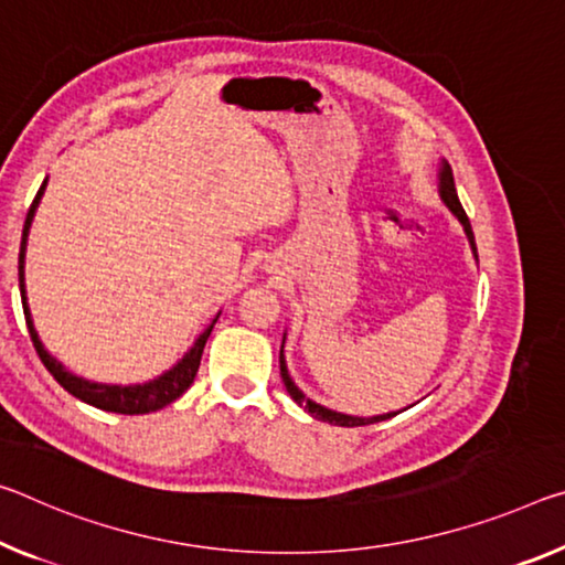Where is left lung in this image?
Listing matches in <instances>:
<instances>
[{"label":"left lung","mask_w":565,"mask_h":565,"mask_svg":"<svg viewBox=\"0 0 565 565\" xmlns=\"http://www.w3.org/2000/svg\"><path fill=\"white\" fill-rule=\"evenodd\" d=\"M440 195L443 201L447 203V209H450L455 216H458V221L462 223L465 234H468L470 238V246H472V254L478 256V248H476V236H472V228H470V218L468 213H465V209L458 201V191H455V181H452V168L443 163V170H440ZM279 364H281V380L286 384V392H289L291 399L297 402V405H301L303 409L309 412L311 417L321 419V423H329V425H339V427H360V425H372V423H382V419H390L395 417L397 412H390V415H380V417H352V415H342V412H334V409H327L317 405V402H311L303 392L297 387V384L291 382L289 377V370H286V362H284V347H281V354H279Z\"/></svg>","instance_id":"1"}]
</instances>
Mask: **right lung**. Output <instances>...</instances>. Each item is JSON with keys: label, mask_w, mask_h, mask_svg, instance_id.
<instances>
[{"label": "right lung", "mask_w": 565, "mask_h": 565, "mask_svg": "<svg viewBox=\"0 0 565 565\" xmlns=\"http://www.w3.org/2000/svg\"><path fill=\"white\" fill-rule=\"evenodd\" d=\"M44 185H47V181L42 183V188L38 191V195H34V201L30 205V211H26V221H24V228H22V246H20V289H22L24 319H26V329H30L32 344H34V349H38L42 364L47 366V372L62 384V387L70 392V395L87 402V405H93L97 409L120 412V415H148V412H158V409L168 407L170 402H175L188 387H191L195 374H199L203 347H205V342H209L211 329H213V324H216V319H213V324L205 329L199 339H195L191 352H188L183 360L173 366V370L166 372L163 377L148 382V384H136V387H110V384H95V382L79 380V377H75V374H70L65 366H62L57 360H52V356L44 352L38 331H34L30 307H26V294H24L26 236H30V226H32L34 211H38V203H40L42 193H44Z\"/></svg>", "instance_id": "add662e5"}]
</instances>
